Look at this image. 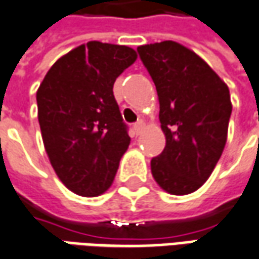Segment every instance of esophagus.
<instances>
[{
  "label": "esophagus",
  "instance_id": "1",
  "mask_svg": "<svg viewBox=\"0 0 259 259\" xmlns=\"http://www.w3.org/2000/svg\"><path fill=\"white\" fill-rule=\"evenodd\" d=\"M143 127H144V122H143V120H139V122H136V123L133 124V130H135L137 135L142 132Z\"/></svg>",
  "mask_w": 259,
  "mask_h": 259
}]
</instances>
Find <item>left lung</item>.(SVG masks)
<instances>
[{"instance_id": "1", "label": "left lung", "mask_w": 259, "mask_h": 259, "mask_svg": "<svg viewBox=\"0 0 259 259\" xmlns=\"http://www.w3.org/2000/svg\"><path fill=\"white\" fill-rule=\"evenodd\" d=\"M158 94L162 153L151 158L157 184L172 195L203 185L223 153L231 115L229 88L192 50L172 40L137 48Z\"/></svg>"}]
</instances>
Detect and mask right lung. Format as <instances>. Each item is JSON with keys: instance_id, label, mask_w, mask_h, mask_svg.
<instances>
[{"instance_id": "obj_1", "label": "right lung", "mask_w": 259, "mask_h": 259, "mask_svg": "<svg viewBox=\"0 0 259 259\" xmlns=\"http://www.w3.org/2000/svg\"><path fill=\"white\" fill-rule=\"evenodd\" d=\"M136 57L127 46L88 41L56 61L36 92L49 160L77 195L104 193L129 147L113 84Z\"/></svg>"}]
</instances>
